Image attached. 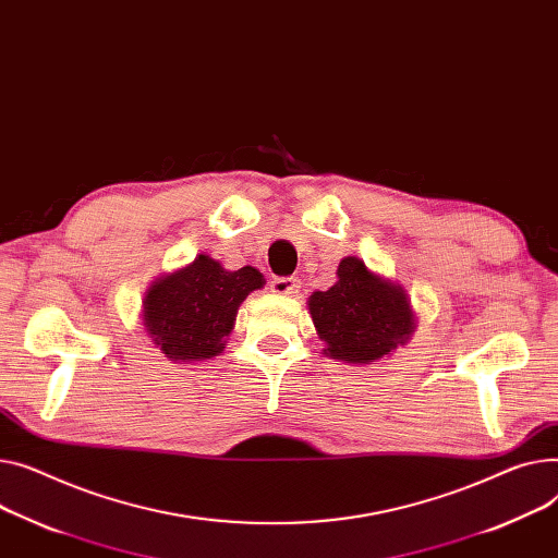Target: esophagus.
I'll return each mask as SVG.
<instances>
[{"label": "esophagus", "mask_w": 558, "mask_h": 558, "mask_svg": "<svg viewBox=\"0 0 558 558\" xmlns=\"http://www.w3.org/2000/svg\"><path fill=\"white\" fill-rule=\"evenodd\" d=\"M271 291L278 295H299L301 282L295 278H274L271 280Z\"/></svg>", "instance_id": "34e87169"}]
</instances>
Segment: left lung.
I'll use <instances>...</instances> for the list:
<instances>
[{"label": "left lung", "mask_w": 558, "mask_h": 558, "mask_svg": "<svg viewBox=\"0 0 558 558\" xmlns=\"http://www.w3.org/2000/svg\"><path fill=\"white\" fill-rule=\"evenodd\" d=\"M323 354L337 361L369 365L411 341L417 327L408 291L356 255L339 263L337 282L314 291L307 301Z\"/></svg>", "instance_id": "1"}]
</instances>
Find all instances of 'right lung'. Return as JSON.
<instances>
[{
	"instance_id": "right-lung-1",
	"label": "right lung",
	"mask_w": 558,
	"mask_h": 558,
	"mask_svg": "<svg viewBox=\"0 0 558 558\" xmlns=\"http://www.w3.org/2000/svg\"><path fill=\"white\" fill-rule=\"evenodd\" d=\"M265 287L255 267L225 269L202 253L191 265L159 276L147 287L141 325L147 339L172 363H197L225 352L246 295Z\"/></svg>"
}]
</instances>
